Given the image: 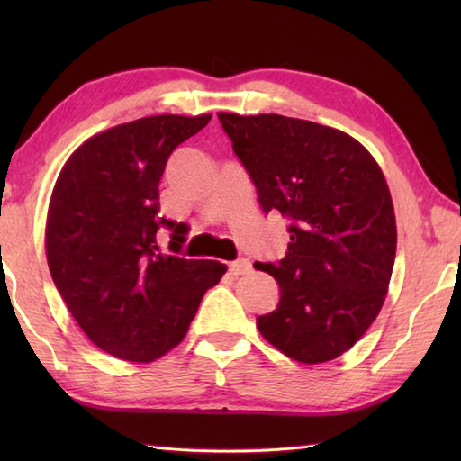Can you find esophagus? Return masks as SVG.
Listing matches in <instances>:
<instances>
[{
    "mask_svg": "<svg viewBox=\"0 0 461 461\" xmlns=\"http://www.w3.org/2000/svg\"><path fill=\"white\" fill-rule=\"evenodd\" d=\"M228 268L233 276H240V275H248L249 268H252V264H249V260L246 258H238L228 264Z\"/></svg>",
    "mask_w": 461,
    "mask_h": 461,
    "instance_id": "1",
    "label": "esophagus"
}]
</instances>
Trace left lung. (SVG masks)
Instances as JSON below:
<instances>
[{
	"instance_id": "obj_1",
	"label": "left lung",
	"mask_w": 461,
	"mask_h": 461,
	"mask_svg": "<svg viewBox=\"0 0 461 461\" xmlns=\"http://www.w3.org/2000/svg\"><path fill=\"white\" fill-rule=\"evenodd\" d=\"M264 213L288 220L286 256L256 262L280 299L256 317L264 339L303 364L348 352L380 313L396 254L386 178L352 136L276 113H217Z\"/></svg>"
}]
</instances>
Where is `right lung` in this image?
Listing matches in <instances>:
<instances>
[{"instance_id": "1", "label": "right lung", "mask_w": 461, "mask_h": 461, "mask_svg": "<svg viewBox=\"0 0 461 461\" xmlns=\"http://www.w3.org/2000/svg\"><path fill=\"white\" fill-rule=\"evenodd\" d=\"M212 115H150L77 148L52 189L46 260L85 335L128 362H152L181 343L225 264L186 260L185 223L158 217L168 156ZM171 236L159 249V230Z\"/></svg>"}]
</instances>
